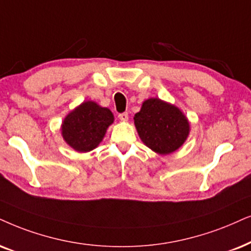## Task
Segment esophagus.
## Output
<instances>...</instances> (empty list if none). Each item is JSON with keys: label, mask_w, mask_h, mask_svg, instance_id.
<instances>
[{"label": "esophagus", "mask_w": 251, "mask_h": 251, "mask_svg": "<svg viewBox=\"0 0 251 251\" xmlns=\"http://www.w3.org/2000/svg\"><path fill=\"white\" fill-rule=\"evenodd\" d=\"M118 118L120 120H123V122H127V120H128V113L127 112L120 113V115L118 116Z\"/></svg>", "instance_id": "esophagus-1"}]
</instances>
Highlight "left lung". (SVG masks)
<instances>
[{
    "instance_id": "1",
    "label": "left lung",
    "mask_w": 251,
    "mask_h": 251,
    "mask_svg": "<svg viewBox=\"0 0 251 251\" xmlns=\"http://www.w3.org/2000/svg\"><path fill=\"white\" fill-rule=\"evenodd\" d=\"M133 119L141 141L158 155L176 151L190 134L189 119L182 110L156 97L146 100Z\"/></svg>"
}]
</instances>
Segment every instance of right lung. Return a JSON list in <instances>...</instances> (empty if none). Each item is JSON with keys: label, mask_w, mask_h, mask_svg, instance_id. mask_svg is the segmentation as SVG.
Masks as SVG:
<instances>
[{"label": "right lung", "mask_w": 251, "mask_h": 251, "mask_svg": "<svg viewBox=\"0 0 251 251\" xmlns=\"http://www.w3.org/2000/svg\"><path fill=\"white\" fill-rule=\"evenodd\" d=\"M115 116L107 107L94 100H85L72 110L61 124V135L69 147L88 153L102 142Z\"/></svg>", "instance_id": "1"}]
</instances>
